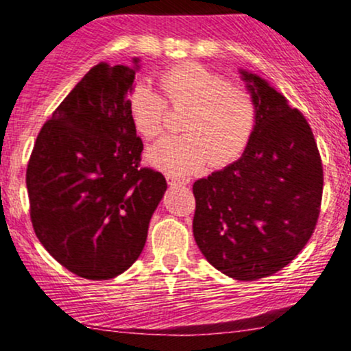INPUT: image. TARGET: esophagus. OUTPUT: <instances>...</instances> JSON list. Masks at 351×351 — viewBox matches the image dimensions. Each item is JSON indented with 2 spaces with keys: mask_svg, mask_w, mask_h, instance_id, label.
Here are the masks:
<instances>
[{
  "mask_svg": "<svg viewBox=\"0 0 351 351\" xmlns=\"http://www.w3.org/2000/svg\"><path fill=\"white\" fill-rule=\"evenodd\" d=\"M167 180H168V184H171V186H184V184L189 183L188 178H175V176L171 175H168Z\"/></svg>",
  "mask_w": 351,
  "mask_h": 351,
  "instance_id": "obj_1",
  "label": "esophagus"
}]
</instances>
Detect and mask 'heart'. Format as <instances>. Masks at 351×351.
Returning a JSON list of instances; mask_svg holds the SVG:
<instances>
[{
	"mask_svg": "<svg viewBox=\"0 0 351 351\" xmlns=\"http://www.w3.org/2000/svg\"><path fill=\"white\" fill-rule=\"evenodd\" d=\"M160 84L173 107H189V112L183 123L186 134L167 136L148 148L147 160L153 167L171 176H186L209 162L224 167L243 155L257 122L256 102L247 92L196 62L162 72ZM166 99L147 82L134 84L128 92L132 122L145 138H156L167 130Z\"/></svg>",
	"mask_w": 351,
	"mask_h": 351,
	"instance_id": "1",
	"label": "heart"
}]
</instances>
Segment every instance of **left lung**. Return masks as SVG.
Listing matches in <instances>:
<instances>
[{
    "mask_svg": "<svg viewBox=\"0 0 351 351\" xmlns=\"http://www.w3.org/2000/svg\"><path fill=\"white\" fill-rule=\"evenodd\" d=\"M257 107L243 156L193 184V234L217 271L257 280L291 264L320 215L324 168L312 128L276 88L241 71Z\"/></svg>",
    "mask_w": 351,
    "mask_h": 351,
    "instance_id": "obj_1",
    "label": "left lung"
}]
</instances>
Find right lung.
I'll return each instance as SVG.
<instances>
[{
    "instance_id": "add662e5",
    "label": "right lung",
    "mask_w": 351,
    "mask_h": 351,
    "mask_svg": "<svg viewBox=\"0 0 351 351\" xmlns=\"http://www.w3.org/2000/svg\"><path fill=\"white\" fill-rule=\"evenodd\" d=\"M134 62L92 67L43 125L27 163L36 236L88 280L112 279L138 259L167 191L162 173L140 167L143 143L128 112Z\"/></svg>"
}]
</instances>
